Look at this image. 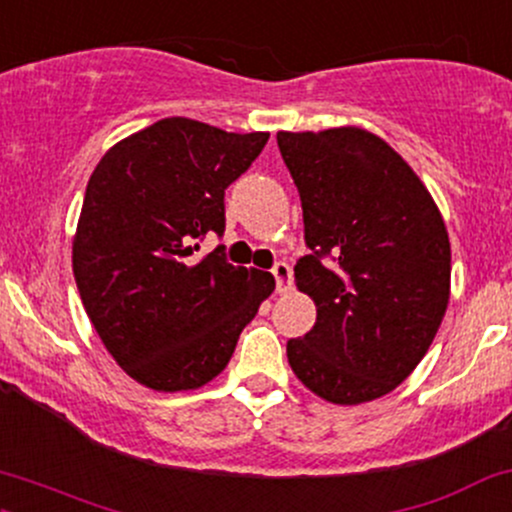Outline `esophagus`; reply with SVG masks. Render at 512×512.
<instances>
[{"label":"esophagus","instance_id":"esophagus-1","mask_svg":"<svg viewBox=\"0 0 512 512\" xmlns=\"http://www.w3.org/2000/svg\"><path fill=\"white\" fill-rule=\"evenodd\" d=\"M274 282H277V294H286L291 289V267L286 262H277L272 267Z\"/></svg>","mask_w":512,"mask_h":512}]
</instances>
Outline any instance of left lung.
<instances>
[{"label": "left lung", "mask_w": 512, "mask_h": 512, "mask_svg": "<svg viewBox=\"0 0 512 512\" xmlns=\"http://www.w3.org/2000/svg\"><path fill=\"white\" fill-rule=\"evenodd\" d=\"M277 145L311 250L296 286L318 308L286 357L325 401H374L418 367L447 311L445 221L408 162L362 128L282 131Z\"/></svg>", "instance_id": "8db88e82"}]
</instances>
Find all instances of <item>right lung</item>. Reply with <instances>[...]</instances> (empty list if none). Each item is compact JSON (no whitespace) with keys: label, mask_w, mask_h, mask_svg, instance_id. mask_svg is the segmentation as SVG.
<instances>
[{"label":"right lung","mask_w":512,"mask_h":512,"mask_svg":"<svg viewBox=\"0 0 512 512\" xmlns=\"http://www.w3.org/2000/svg\"><path fill=\"white\" fill-rule=\"evenodd\" d=\"M269 133L162 119L109 150L92 172L72 245L84 311L123 372L155 391L199 389L226 369L274 291L272 274L230 265L226 189Z\"/></svg>","instance_id":"add662e5"}]
</instances>
